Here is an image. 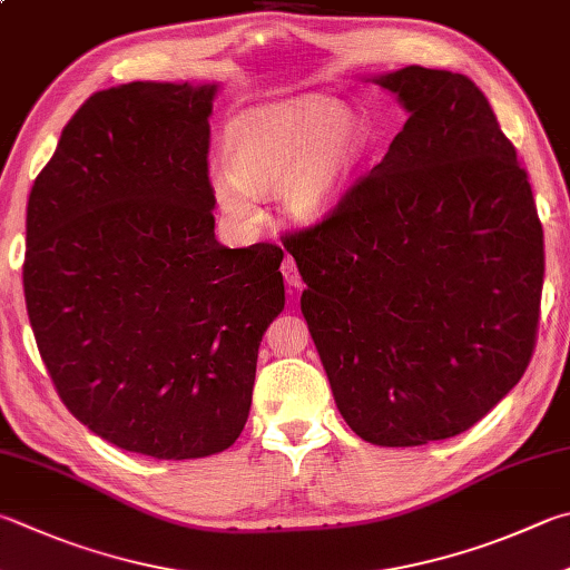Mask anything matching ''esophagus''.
I'll return each instance as SVG.
<instances>
[{
  "label": "esophagus",
  "instance_id": "34e87169",
  "mask_svg": "<svg viewBox=\"0 0 570 570\" xmlns=\"http://www.w3.org/2000/svg\"><path fill=\"white\" fill-rule=\"evenodd\" d=\"M282 274H284V278H286V284H288V286H294V288L302 286V274H298L296 262H294L292 256H286V258H284V264H282Z\"/></svg>",
  "mask_w": 570,
  "mask_h": 570
}]
</instances>
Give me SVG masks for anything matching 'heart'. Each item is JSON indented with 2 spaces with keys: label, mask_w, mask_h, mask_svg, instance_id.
<instances>
[{
  "label": "heart",
  "mask_w": 570,
  "mask_h": 570,
  "mask_svg": "<svg viewBox=\"0 0 570 570\" xmlns=\"http://www.w3.org/2000/svg\"><path fill=\"white\" fill-rule=\"evenodd\" d=\"M368 149L361 114L336 99L306 95L242 114L226 137V169L212 189L226 214L246 219L249 196L276 194L288 219L318 222L356 177Z\"/></svg>",
  "instance_id": "1"
}]
</instances>
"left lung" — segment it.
I'll list each match as a JSON object with an SVG mask.
<instances>
[{
    "label": "left lung",
    "mask_w": 570,
    "mask_h": 570,
    "mask_svg": "<svg viewBox=\"0 0 570 570\" xmlns=\"http://www.w3.org/2000/svg\"><path fill=\"white\" fill-rule=\"evenodd\" d=\"M374 81L406 124L324 219L282 242L341 416L376 446H423L469 431L529 368L543 229L469 77L413 65Z\"/></svg>",
    "instance_id": "1"
}]
</instances>
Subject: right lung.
I'll list each match as a JSON object with an SVG mask.
<instances>
[{"label": "right lung", "instance_id": "add662e5", "mask_svg": "<svg viewBox=\"0 0 570 570\" xmlns=\"http://www.w3.org/2000/svg\"><path fill=\"white\" fill-rule=\"evenodd\" d=\"M214 85L131 81L61 129L27 204L24 302L71 416L161 461L229 449L284 308V252L214 236Z\"/></svg>", "mask_w": 570, "mask_h": 570}]
</instances>
